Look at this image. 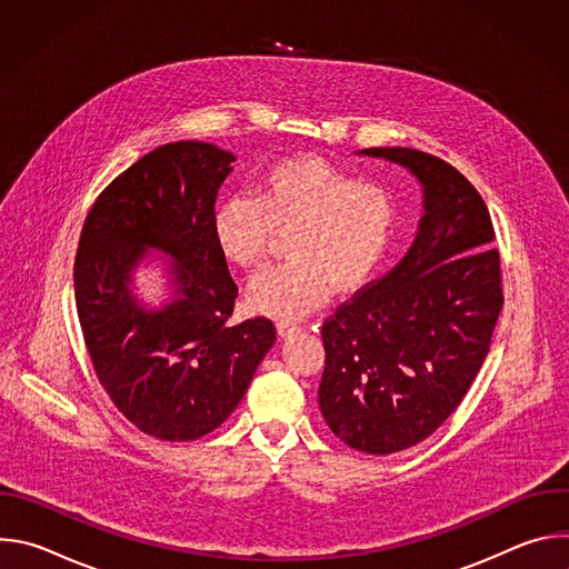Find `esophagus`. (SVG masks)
<instances>
[{"label":"esophagus","mask_w":569,"mask_h":569,"mask_svg":"<svg viewBox=\"0 0 569 569\" xmlns=\"http://www.w3.org/2000/svg\"><path fill=\"white\" fill-rule=\"evenodd\" d=\"M301 329L297 327V323H292V321H277V333H279V338H292V336H297Z\"/></svg>","instance_id":"1"}]
</instances>
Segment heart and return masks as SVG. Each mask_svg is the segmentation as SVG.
I'll list each match as a JSON object with an SVG mask.
<instances>
[{"label": "heart", "mask_w": 569, "mask_h": 569, "mask_svg": "<svg viewBox=\"0 0 569 569\" xmlns=\"http://www.w3.org/2000/svg\"><path fill=\"white\" fill-rule=\"evenodd\" d=\"M402 207L382 182L362 180L317 157L272 164L257 196L233 193L211 218L218 252L233 266H259L277 229L288 233L290 259L261 270L248 288L254 310L295 321L319 308L338 283L356 292L387 266Z\"/></svg>", "instance_id": "1"}]
</instances>
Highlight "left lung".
Instances as JSON below:
<instances>
[{
    "label": "left lung",
    "mask_w": 569,
    "mask_h": 569,
    "mask_svg": "<svg viewBox=\"0 0 569 569\" xmlns=\"http://www.w3.org/2000/svg\"><path fill=\"white\" fill-rule=\"evenodd\" d=\"M423 184L426 213L402 261L321 327L319 408L331 432L369 455L428 439L472 385L505 306L496 229L477 189L415 148H369Z\"/></svg>",
    "instance_id": "8db88e82"
}]
</instances>
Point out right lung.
Listing matches in <instances>:
<instances>
[{
  "label": "right lung",
  "mask_w": 569,
  "mask_h": 569,
  "mask_svg": "<svg viewBox=\"0 0 569 569\" xmlns=\"http://www.w3.org/2000/svg\"><path fill=\"white\" fill-rule=\"evenodd\" d=\"M231 161L204 141L159 146L103 189L80 231L76 310L97 378L161 441H193L227 421L277 340L268 317L229 321L238 286L211 218ZM146 247L177 259L181 297L161 311H143L127 288Z\"/></svg>",
  "instance_id": "add662e5"
}]
</instances>
